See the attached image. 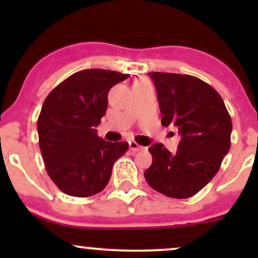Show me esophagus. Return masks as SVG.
Returning <instances> with one entry per match:
<instances>
[{
    "label": "esophagus",
    "mask_w": 258,
    "mask_h": 258,
    "mask_svg": "<svg viewBox=\"0 0 258 258\" xmlns=\"http://www.w3.org/2000/svg\"><path fill=\"white\" fill-rule=\"evenodd\" d=\"M128 147H130V149L132 150V152H139V150L143 149V147H141L139 144H137L136 142H133V141L128 142Z\"/></svg>",
    "instance_id": "34e87169"
}]
</instances>
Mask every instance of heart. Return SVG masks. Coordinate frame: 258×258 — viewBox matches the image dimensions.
<instances>
[{
    "mask_svg": "<svg viewBox=\"0 0 258 258\" xmlns=\"http://www.w3.org/2000/svg\"><path fill=\"white\" fill-rule=\"evenodd\" d=\"M141 81H148V80H146V79H142V80H139V81H137V82H141Z\"/></svg>",
    "mask_w": 258,
    "mask_h": 258,
    "instance_id": "1",
    "label": "heart"
}]
</instances>
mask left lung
Here are the masks:
<instances>
[{
    "mask_svg": "<svg viewBox=\"0 0 258 258\" xmlns=\"http://www.w3.org/2000/svg\"><path fill=\"white\" fill-rule=\"evenodd\" d=\"M158 92L161 123L176 126L177 152L153 144L150 167L144 177L159 193L185 199L200 191L220 170L230 148L232 120L217 91L190 75L149 73Z\"/></svg>",
    "mask_w": 258,
    "mask_h": 258,
    "instance_id": "obj_1",
    "label": "left lung"
}]
</instances>
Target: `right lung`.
Returning <instances> with one entry per match:
<instances>
[{
  "mask_svg": "<svg viewBox=\"0 0 258 258\" xmlns=\"http://www.w3.org/2000/svg\"><path fill=\"white\" fill-rule=\"evenodd\" d=\"M127 78L111 70H81L44 99L37 120L38 143L47 173L63 193L86 198L102 191L114 162L128 149L126 142L99 138L96 130L110 88Z\"/></svg>",
  "mask_w": 258,
  "mask_h": 258,
  "instance_id": "1",
  "label": "right lung"
}]
</instances>
